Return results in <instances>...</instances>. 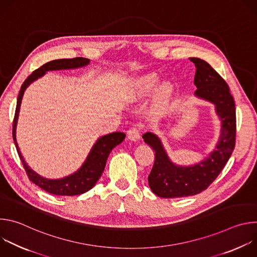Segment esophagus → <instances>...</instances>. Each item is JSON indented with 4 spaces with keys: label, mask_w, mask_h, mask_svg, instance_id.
<instances>
[{
    "label": "esophagus",
    "mask_w": 257,
    "mask_h": 257,
    "mask_svg": "<svg viewBox=\"0 0 257 257\" xmlns=\"http://www.w3.org/2000/svg\"><path fill=\"white\" fill-rule=\"evenodd\" d=\"M127 136L132 141H137L140 138V128L138 126H133L127 132Z\"/></svg>",
    "instance_id": "34e87169"
}]
</instances>
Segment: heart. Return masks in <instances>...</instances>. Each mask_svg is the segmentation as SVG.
<instances>
[{
	"label": "heart",
	"instance_id": "obj_1",
	"mask_svg": "<svg viewBox=\"0 0 257 257\" xmlns=\"http://www.w3.org/2000/svg\"><path fill=\"white\" fill-rule=\"evenodd\" d=\"M159 79L160 78L156 73H148V74L137 77L134 80L131 88V97L134 99H139L149 95L156 88L157 84L159 83ZM172 90V86L168 82H164L159 86L153 103L154 111L158 113L164 111L171 98Z\"/></svg>",
	"mask_w": 257,
	"mask_h": 257
}]
</instances>
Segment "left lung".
Wrapping results in <instances>:
<instances>
[{"label":"left lung","instance_id":"1","mask_svg":"<svg viewBox=\"0 0 257 257\" xmlns=\"http://www.w3.org/2000/svg\"><path fill=\"white\" fill-rule=\"evenodd\" d=\"M189 59L196 67L194 84L197 89L194 95L214 105L221 120V134L214 150L203 161L191 166L174 164L156 134L148 132L142 135L144 142L156 152L149 184L152 191L163 198L186 197L205 190L222 172L235 148V101L228 84L204 60Z\"/></svg>","mask_w":257,"mask_h":257}]
</instances>
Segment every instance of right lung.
<instances>
[{"instance_id":"add662e5","label":"right lung","mask_w":257,"mask_h":257,"mask_svg":"<svg viewBox=\"0 0 257 257\" xmlns=\"http://www.w3.org/2000/svg\"><path fill=\"white\" fill-rule=\"evenodd\" d=\"M89 64V59L86 58H74V59H60L54 60L46 63L39 69L33 71L27 77L24 83L21 86L18 98L15 118L13 123V139L16 145V150L19 155V158L23 164V167L27 173V176L31 182L35 185L45 191L61 196H73L79 195L90 190L100 178L108 155L111 154L112 150L115 149L118 144H120L126 137V134L123 132H113L99 137L91 148L85 162L82 164L80 169L75 173L69 176H66L61 179H48L42 177L38 173H35L30 167L26 164L24 158L21 155L20 149L16 139V128L18 123V117L20 112V105L22 97L26 88L35 80L43 77L48 71L53 70H68V69H77Z\"/></svg>"}]
</instances>
